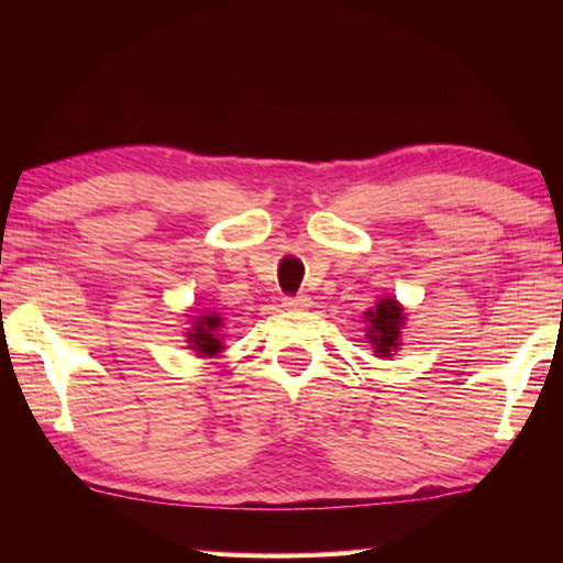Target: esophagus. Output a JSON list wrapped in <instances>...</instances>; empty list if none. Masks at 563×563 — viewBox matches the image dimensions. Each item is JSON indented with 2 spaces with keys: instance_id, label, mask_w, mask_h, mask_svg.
<instances>
[{
  "instance_id": "1",
  "label": "esophagus",
  "mask_w": 563,
  "mask_h": 563,
  "mask_svg": "<svg viewBox=\"0 0 563 563\" xmlns=\"http://www.w3.org/2000/svg\"><path fill=\"white\" fill-rule=\"evenodd\" d=\"M283 305L288 310H305V308H310V298L308 295H295V298H285Z\"/></svg>"
}]
</instances>
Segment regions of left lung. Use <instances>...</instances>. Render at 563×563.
Returning a JSON list of instances; mask_svg holds the SVG:
<instances>
[{
	"label": "left lung",
	"instance_id": "left-lung-1",
	"mask_svg": "<svg viewBox=\"0 0 563 563\" xmlns=\"http://www.w3.org/2000/svg\"><path fill=\"white\" fill-rule=\"evenodd\" d=\"M367 322V340L375 345L377 357H393L399 350V330L405 325V308L399 305L393 295L377 300L375 308L365 312Z\"/></svg>",
	"mask_w": 563,
	"mask_h": 563
}]
</instances>
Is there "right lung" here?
<instances>
[{"label": "right lung", "mask_w": 563, "mask_h": 563, "mask_svg": "<svg viewBox=\"0 0 563 563\" xmlns=\"http://www.w3.org/2000/svg\"><path fill=\"white\" fill-rule=\"evenodd\" d=\"M194 328H188V347L196 350L201 357H213L223 350V342L218 338V330L223 325V318L218 312H203L198 316L196 322H190Z\"/></svg>", "instance_id": "1"}]
</instances>
